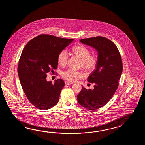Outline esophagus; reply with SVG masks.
<instances>
[{
	"label": "esophagus",
	"instance_id": "obj_1",
	"mask_svg": "<svg viewBox=\"0 0 145 145\" xmlns=\"http://www.w3.org/2000/svg\"><path fill=\"white\" fill-rule=\"evenodd\" d=\"M65 84L66 85H70V84H72V83L71 82H68L67 81H66L65 82Z\"/></svg>",
	"mask_w": 145,
	"mask_h": 145
}]
</instances>
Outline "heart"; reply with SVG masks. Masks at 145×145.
Wrapping results in <instances>:
<instances>
[{
  "instance_id": "b5f03b06",
  "label": "heart",
  "mask_w": 145,
  "mask_h": 145,
  "mask_svg": "<svg viewBox=\"0 0 145 145\" xmlns=\"http://www.w3.org/2000/svg\"><path fill=\"white\" fill-rule=\"evenodd\" d=\"M74 54L81 59L80 65L86 71H93L96 66L97 59L95 56L89 55L90 50L86 46L79 45L74 46L72 49ZM68 60L67 53L65 50L61 51L57 56V61L59 65L64 66L66 64ZM62 77L66 80L74 81L78 78L84 77V74L79 71L69 69L62 73Z\"/></svg>"
}]
</instances>
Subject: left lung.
Masks as SVG:
<instances>
[{
    "mask_svg": "<svg viewBox=\"0 0 145 145\" xmlns=\"http://www.w3.org/2000/svg\"><path fill=\"white\" fill-rule=\"evenodd\" d=\"M80 41L94 48L98 57L95 69L88 79V82L94 84V89L82 86L77 99L84 108L95 110L106 105L114 95L122 72V62L117 46L105 37L86 38Z\"/></svg>",
    "mask_w": 145,
    "mask_h": 145,
    "instance_id": "obj_1",
    "label": "left lung"
}]
</instances>
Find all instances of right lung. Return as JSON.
<instances>
[{"instance_id": "right-lung-1", "label": "right lung", "mask_w": 145, "mask_h": 145, "mask_svg": "<svg viewBox=\"0 0 145 145\" xmlns=\"http://www.w3.org/2000/svg\"><path fill=\"white\" fill-rule=\"evenodd\" d=\"M73 40L42 34L25 46L19 60L18 74L25 94L36 108L47 110L58 103L64 81L57 79L52 84L46 81V74L57 68L59 53Z\"/></svg>"}]
</instances>
